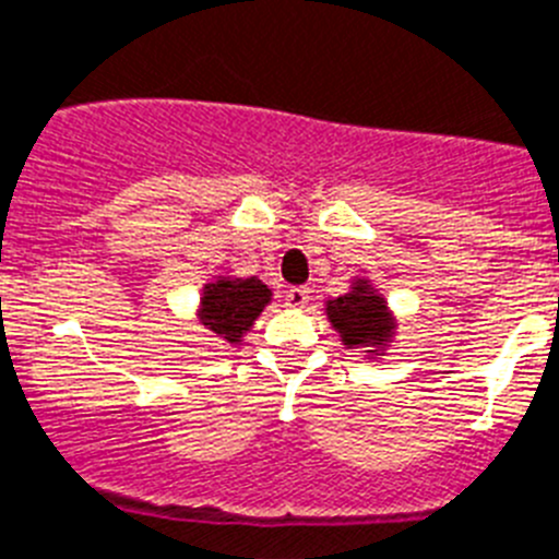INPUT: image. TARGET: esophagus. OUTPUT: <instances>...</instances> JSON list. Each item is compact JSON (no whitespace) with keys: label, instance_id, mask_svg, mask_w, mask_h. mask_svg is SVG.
I'll return each mask as SVG.
<instances>
[{"label":"esophagus","instance_id":"34e87169","mask_svg":"<svg viewBox=\"0 0 559 559\" xmlns=\"http://www.w3.org/2000/svg\"><path fill=\"white\" fill-rule=\"evenodd\" d=\"M309 298H311L309 286H289V289H286V304L295 306V309H304V306L309 304Z\"/></svg>","mask_w":559,"mask_h":559}]
</instances>
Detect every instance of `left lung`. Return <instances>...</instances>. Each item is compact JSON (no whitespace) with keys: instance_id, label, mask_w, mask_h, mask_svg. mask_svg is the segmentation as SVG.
Here are the masks:
<instances>
[{"instance_id":"1","label":"left lung","mask_w":559,"mask_h":559,"mask_svg":"<svg viewBox=\"0 0 559 559\" xmlns=\"http://www.w3.org/2000/svg\"><path fill=\"white\" fill-rule=\"evenodd\" d=\"M329 320L350 348H379L390 340L392 320L384 298H379L367 281H356L354 292L329 300Z\"/></svg>"}]
</instances>
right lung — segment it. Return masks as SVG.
I'll use <instances>...</instances> for the list:
<instances>
[{
    "label": "right lung",
    "instance_id": "obj_1",
    "mask_svg": "<svg viewBox=\"0 0 559 559\" xmlns=\"http://www.w3.org/2000/svg\"><path fill=\"white\" fill-rule=\"evenodd\" d=\"M270 304V289L259 278H230L205 284L200 320L225 342H239Z\"/></svg>",
    "mask_w": 559,
    "mask_h": 559
}]
</instances>
